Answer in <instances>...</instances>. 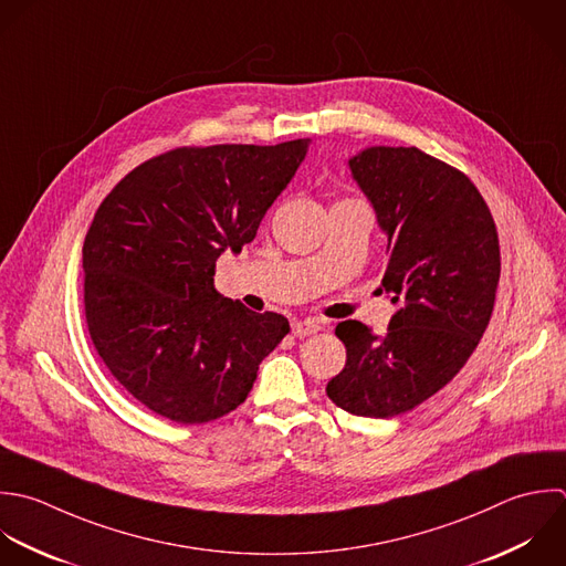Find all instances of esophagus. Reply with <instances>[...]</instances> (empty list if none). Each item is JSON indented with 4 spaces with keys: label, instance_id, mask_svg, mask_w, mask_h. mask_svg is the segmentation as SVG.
Returning a JSON list of instances; mask_svg holds the SVG:
<instances>
[{
    "label": "esophagus",
    "instance_id": "1",
    "mask_svg": "<svg viewBox=\"0 0 566 566\" xmlns=\"http://www.w3.org/2000/svg\"><path fill=\"white\" fill-rule=\"evenodd\" d=\"M319 328H322V324H319V319H315V317H308V319H300V322H293V335H297V337H308V335H315Z\"/></svg>",
    "mask_w": 566,
    "mask_h": 566
}]
</instances>
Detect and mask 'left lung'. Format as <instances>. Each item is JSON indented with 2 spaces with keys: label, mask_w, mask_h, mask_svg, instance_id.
Segmentation results:
<instances>
[{
  "label": "left lung",
  "mask_w": 566,
  "mask_h": 566,
  "mask_svg": "<svg viewBox=\"0 0 566 566\" xmlns=\"http://www.w3.org/2000/svg\"><path fill=\"white\" fill-rule=\"evenodd\" d=\"M350 169L388 235L381 284L399 311L384 337L337 324L346 366L326 392L355 417L390 419L437 395L476 350L501 277L499 231L476 185L419 147H370Z\"/></svg>",
  "instance_id": "8db88e82"
}]
</instances>
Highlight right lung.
I'll return each instance as SVG.
<instances>
[{"mask_svg": "<svg viewBox=\"0 0 566 566\" xmlns=\"http://www.w3.org/2000/svg\"><path fill=\"white\" fill-rule=\"evenodd\" d=\"M306 140L176 147L134 167L83 242V306L94 350L147 410L182 426L244 403L262 359L291 331L213 286L286 189Z\"/></svg>", "mask_w": 566, "mask_h": 566, "instance_id": "1", "label": "right lung"}]
</instances>
